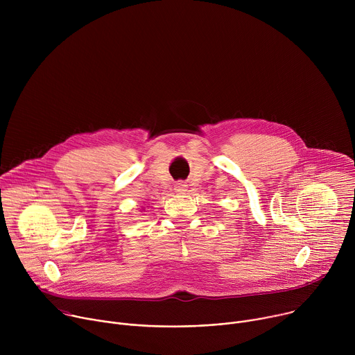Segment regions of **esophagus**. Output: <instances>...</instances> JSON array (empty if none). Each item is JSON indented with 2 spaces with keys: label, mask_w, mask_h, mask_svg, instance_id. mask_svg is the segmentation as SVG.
<instances>
[{
  "label": "esophagus",
  "mask_w": 355,
  "mask_h": 355,
  "mask_svg": "<svg viewBox=\"0 0 355 355\" xmlns=\"http://www.w3.org/2000/svg\"><path fill=\"white\" fill-rule=\"evenodd\" d=\"M187 187H188V185H187L184 181H178V182L174 185V189H175V192L182 193V192L187 191Z\"/></svg>",
  "instance_id": "1"
}]
</instances>
